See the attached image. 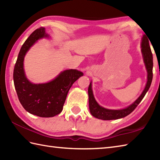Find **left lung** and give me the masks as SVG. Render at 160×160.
<instances>
[{
  "instance_id": "left-lung-1",
  "label": "left lung",
  "mask_w": 160,
  "mask_h": 160,
  "mask_svg": "<svg viewBox=\"0 0 160 160\" xmlns=\"http://www.w3.org/2000/svg\"><path fill=\"white\" fill-rule=\"evenodd\" d=\"M141 52L143 57V60L145 64L146 69L147 71V82L144 91L138 99L134 102L129 105L128 107L122 109H108V108H104L97 102L93 96L92 90V82H90V84L88 88V94H89V111L93 117L96 118L100 120H117L127 116L131 112L134 111L138 105L140 103L142 100L145 96L146 93H147L152 80V67H153V62H152V54L151 50L149 41L147 36L144 35L142 38L141 42Z\"/></svg>"
}]
</instances>
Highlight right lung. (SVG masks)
I'll return each instance as SVG.
<instances>
[{"label": "right lung", "instance_id": "1", "mask_svg": "<svg viewBox=\"0 0 160 160\" xmlns=\"http://www.w3.org/2000/svg\"><path fill=\"white\" fill-rule=\"evenodd\" d=\"M45 29H36L24 42L13 69V82L20 104L29 113L42 118H51L61 113L67 93L72 84L83 73L77 69H67L46 83L34 84L27 78L24 58L30 48L42 38H49Z\"/></svg>", "mask_w": 160, "mask_h": 160}]
</instances>
